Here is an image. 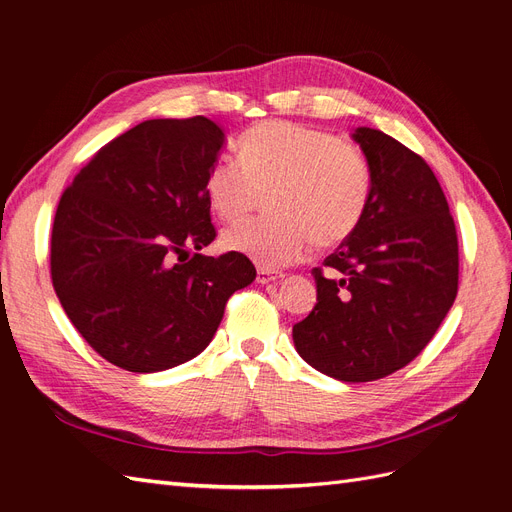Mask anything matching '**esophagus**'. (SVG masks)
I'll use <instances>...</instances> for the list:
<instances>
[{"instance_id": "34e87169", "label": "esophagus", "mask_w": 512, "mask_h": 512, "mask_svg": "<svg viewBox=\"0 0 512 512\" xmlns=\"http://www.w3.org/2000/svg\"><path fill=\"white\" fill-rule=\"evenodd\" d=\"M280 277H282V273L265 269V267H258V271H256V282L258 284H271L275 280H280Z\"/></svg>"}]
</instances>
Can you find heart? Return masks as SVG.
<instances>
[{
  "instance_id": "1",
  "label": "heart",
  "mask_w": 512,
  "mask_h": 512,
  "mask_svg": "<svg viewBox=\"0 0 512 512\" xmlns=\"http://www.w3.org/2000/svg\"><path fill=\"white\" fill-rule=\"evenodd\" d=\"M265 220L222 232V247L275 269L303 258L312 245L333 247L359 226L371 177L365 158L337 136L288 121H265L239 141V160H215L207 175L211 209L232 222L269 190Z\"/></svg>"
}]
</instances>
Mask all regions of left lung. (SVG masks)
Returning <instances> with one entry per match:
<instances>
[{
    "label": "left lung",
    "instance_id": "left-lung-1",
    "mask_svg": "<svg viewBox=\"0 0 512 512\" xmlns=\"http://www.w3.org/2000/svg\"><path fill=\"white\" fill-rule=\"evenodd\" d=\"M371 188L359 226L314 269L316 305L292 327L320 374L371 382L406 367L453 307L459 250L453 215L427 162L389 134L354 128Z\"/></svg>",
    "mask_w": 512,
    "mask_h": 512
}]
</instances>
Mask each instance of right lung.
<instances>
[{
    "mask_svg": "<svg viewBox=\"0 0 512 512\" xmlns=\"http://www.w3.org/2000/svg\"><path fill=\"white\" fill-rule=\"evenodd\" d=\"M224 143L207 117L149 119L102 147L61 196L53 288L108 363L153 374L194 359L230 294L256 280L243 254H200L215 239L207 175Z\"/></svg>",
    "mask_w": 512,
    "mask_h": 512,
    "instance_id": "obj_1",
    "label": "right lung"
}]
</instances>
